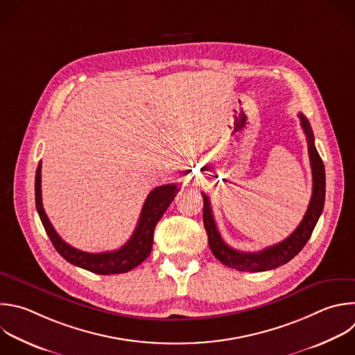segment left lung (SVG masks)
<instances>
[{"instance_id": "obj_1", "label": "left lung", "mask_w": 355, "mask_h": 355, "mask_svg": "<svg viewBox=\"0 0 355 355\" xmlns=\"http://www.w3.org/2000/svg\"><path fill=\"white\" fill-rule=\"evenodd\" d=\"M301 120V127L306 135L308 141V153L312 168V196L308 205V210L298 224V227L288 235L286 240L272 247H268L259 252H243L232 250L228 247L217 230L209 198L202 192L203 196V223L207 232L209 247L213 255L227 268L237 269L241 272H266L276 269L287 262H290L298 252L304 248V245L311 239L312 231L322 214L324 205V192H326V177H324V166L323 162L315 148L313 132L309 121L304 114H298Z\"/></svg>"}]
</instances>
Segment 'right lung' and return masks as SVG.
<instances>
[{"mask_svg": "<svg viewBox=\"0 0 355 355\" xmlns=\"http://www.w3.org/2000/svg\"><path fill=\"white\" fill-rule=\"evenodd\" d=\"M178 191L180 188H177L175 184L155 188L145 200L137 228L128 243L115 251L90 254L67 244L51 225L42 203V163L37 166L35 178L36 209L54 248L67 262L96 275H118L130 272L149 257L153 247V232L156 224L174 200Z\"/></svg>", "mask_w": 355, "mask_h": 355, "instance_id": "obj_1", "label": "right lung"}]
</instances>
